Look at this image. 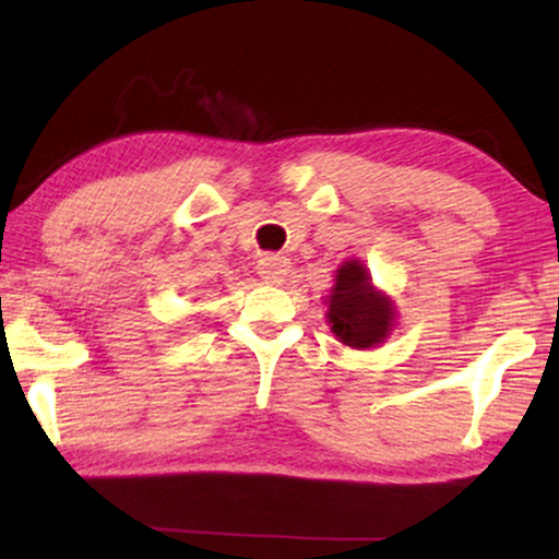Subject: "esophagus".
I'll use <instances>...</instances> for the list:
<instances>
[{
	"label": "esophagus",
	"instance_id": "obj_1",
	"mask_svg": "<svg viewBox=\"0 0 559 559\" xmlns=\"http://www.w3.org/2000/svg\"><path fill=\"white\" fill-rule=\"evenodd\" d=\"M257 270H259V277H262L264 282H270V285H282L289 274V262L285 257L264 254L262 259H259Z\"/></svg>",
	"mask_w": 559,
	"mask_h": 559
}]
</instances>
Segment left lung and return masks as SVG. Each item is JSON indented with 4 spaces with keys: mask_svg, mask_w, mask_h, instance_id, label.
I'll return each instance as SVG.
<instances>
[{
    "mask_svg": "<svg viewBox=\"0 0 559 559\" xmlns=\"http://www.w3.org/2000/svg\"><path fill=\"white\" fill-rule=\"evenodd\" d=\"M325 323L335 341L356 350L379 348L396 325V305L371 282L361 259H346L335 270L331 295L325 297Z\"/></svg>",
    "mask_w": 559,
    "mask_h": 559,
    "instance_id": "1",
    "label": "left lung"
}]
</instances>
